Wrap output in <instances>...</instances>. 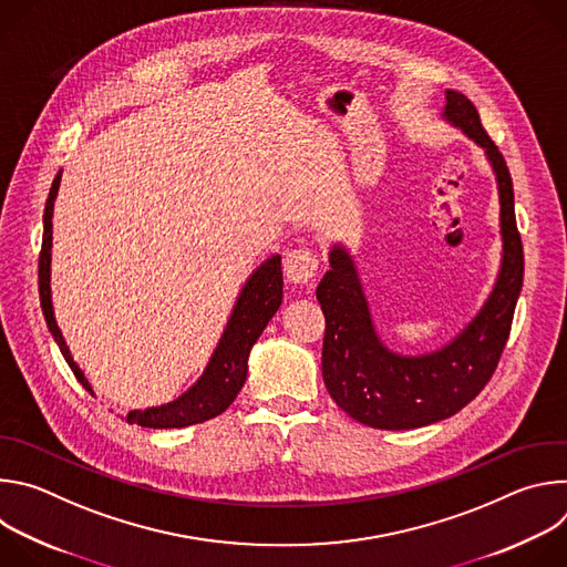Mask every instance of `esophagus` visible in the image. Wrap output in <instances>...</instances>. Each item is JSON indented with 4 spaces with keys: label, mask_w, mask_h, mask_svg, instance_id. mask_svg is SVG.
I'll list each match as a JSON object with an SVG mask.
<instances>
[{
    "label": "esophagus",
    "mask_w": 567,
    "mask_h": 567,
    "mask_svg": "<svg viewBox=\"0 0 567 567\" xmlns=\"http://www.w3.org/2000/svg\"><path fill=\"white\" fill-rule=\"evenodd\" d=\"M318 267H320L318 254L311 249H293L285 256V274L291 282H298V285L309 282L311 278H316Z\"/></svg>",
    "instance_id": "34e87169"
}]
</instances>
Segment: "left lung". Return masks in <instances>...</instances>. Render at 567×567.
Here are the masks:
<instances>
[{
  "label": "left lung",
  "mask_w": 567,
  "mask_h": 567,
  "mask_svg": "<svg viewBox=\"0 0 567 567\" xmlns=\"http://www.w3.org/2000/svg\"><path fill=\"white\" fill-rule=\"evenodd\" d=\"M444 118L484 147L498 179L503 267L480 313L442 350L401 357L379 341L354 262L343 247L332 249V269L316 289L326 313L322 379L339 409L381 431L429 426L455 415L480 394L498 368L523 287V241L505 156L484 132L475 105L460 92H446Z\"/></svg>",
  "instance_id": "8db88e82"
}]
</instances>
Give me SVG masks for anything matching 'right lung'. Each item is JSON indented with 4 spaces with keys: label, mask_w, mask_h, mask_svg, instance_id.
Masks as SVG:
<instances>
[{
    "label": "right lung",
    "mask_w": 567,
    "mask_h": 567,
    "mask_svg": "<svg viewBox=\"0 0 567 567\" xmlns=\"http://www.w3.org/2000/svg\"><path fill=\"white\" fill-rule=\"evenodd\" d=\"M60 186V173L55 175L47 206H44V235H42V251L38 260V285H40V305L47 318L49 332L53 334L64 361L69 363L75 379L83 383L87 392L94 394L90 381L85 379L83 370H80L69 348L58 330V322L53 318L51 307V289H49V265H51V217H53V199L58 195ZM282 302V269H280V256H271L265 265H260L249 282L241 289L233 313L228 318V326L224 330V337L210 357L208 368L199 377V381L184 392L179 399L166 406L158 409H145V411H130L127 424H136L143 429H184L193 424H202L206 420H213L221 415L237 392L247 381V361L254 343L260 339L262 330L271 316L278 311Z\"/></svg>",
    "instance_id": "obj_1"
}]
</instances>
